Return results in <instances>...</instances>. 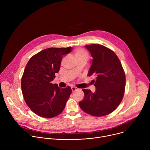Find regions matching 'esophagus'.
<instances>
[{"label":"esophagus","instance_id":"esophagus-1","mask_svg":"<svg viewBox=\"0 0 150 150\" xmlns=\"http://www.w3.org/2000/svg\"><path fill=\"white\" fill-rule=\"evenodd\" d=\"M71 89H72V92H75V91H77V90H78V88H76V87H72Z\"/></svg>","mask_w":150,"mask_h":150}]
</instances>
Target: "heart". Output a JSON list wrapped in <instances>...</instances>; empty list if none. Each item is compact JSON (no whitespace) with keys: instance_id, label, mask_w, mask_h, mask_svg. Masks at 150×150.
I'll return each instance as SVG.
<instances>
[{"instance_id":"1","label":"heart","mask_w":150,"mask_h":150,"mask_svg":"<svg viewBox=\"0 0 150 150\" xmlns=\"http://www.w3.org/2000/svg\"><path fill=\"white\" fill-rule=\"evenodd\" d=\"M74 54H75V56L77 60H80V59H88V53L83 49L78 48V49H76L74 52Z\"/></svg>"}]
</instances>
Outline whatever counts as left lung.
I'll return each mask as SVG.
<instances>
[{
    "label": "left lung",
    "mask_w": 150,
    "mask_h": 150,
    "mask_svg": "<svg viewBox=\"0 0 150 150\" xmlns=\"http://www.w3.org/2000/svg\"><path fill=\"white\" fill-rule=\"evenodd\" d=\"M93 61L88 76H96V91L83 89V99L79 103L81 109L94 116H103L113 112L123 97L125 74L122 64L112 50L100 45H86Z\"/></svg>",
    "instance_id": "1"
}]
</instances>
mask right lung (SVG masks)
Instances as JSON below:
<instances>
[{
  "label": "right lung",
  "instance_id": "1",
  "mask_svg": "<svg viewBox=\"0 0 150 150\" xmlns=\"http://www.w3.org/2000/svg\"><path fill=\"white\" fill-rule=\"evenodd\" d=\"M71 50L72 47L46 49L27 63L21 79V88L27 105L38 116L51 118L65 109L71 88H60L51 81L60 69L62 57Z\"/></svg>",
  "mask_w": 150,
  "mask_h": 150
}]
</instances>
